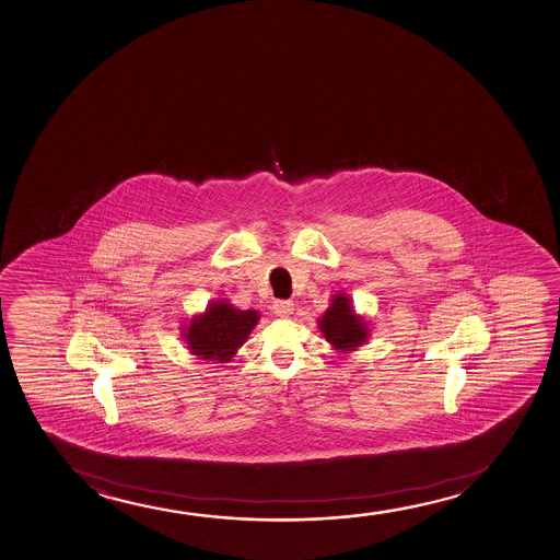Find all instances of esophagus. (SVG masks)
<instances>
[{
  "mask_svg": "<svg viewBox=\"0 0 560 560\" xmlns=\"http://www.w3.org/2000/svg\"><path fill=\"white\" fill-rule=\"evenodd\" d=\"M292 310H294L292 300H276V302H273V312H276L277 315H281V317L291 315Z\"/></svg>",
  "mask_w": 560,
  "mask_h": 560,
  "instance_id": "obj_1",
  "label": "esophagus"
}]
</instances>
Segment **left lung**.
<instances>
[{
  "label": "left lung",
  "mask_w": 560,
  "mask_h": 560,
  "mask_svg": "<svg viewBox=\"0 0 560 560\" xmlns=\"http://www.w3.org/2000/svg\"><path fill=\"white\" fill-rule=\"evenodd\" d=\"M323 337L337 350H352L368 338V325L353 314L350 299L338 294L319 322Z\"/></svg>",
  "instance_id": "obj_1"
}]
</instances>
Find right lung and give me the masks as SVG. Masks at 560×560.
Returning a JSON list of instances; mask_svg holds the SVG:
<instances>
[{"mask_svg":"<svg viewBox=\"0 0 560 560\" xmlns=\"http://www.w3.org/2000/svg\"><path fill=\"white\" fill-rule=\"evenodd\" d=\"M260 315L254 310H235L228 302H215L205 314L191 319L185 340L195 355L208 361H230L245 342Z\"/></svg>","mask_w":560,"mask_h":560,"instance_id":"right-lung-1","label":"right lung"}]
</instances>
